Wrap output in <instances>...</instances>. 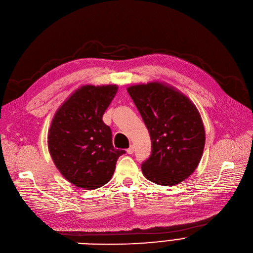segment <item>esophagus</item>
Listing matches in <instances>:
<instances>
[{"label": "esophagus", "instance_id": "1", "mask_svg": "<svg viewBox=\"0 0 253 253\" xmlns=\"http://www.w3.org/2000/svg\"><path fill=\"white\" fill-rule=\"evenodd\" d=\"M133 152H134V147H133L132 145H131V146L127 149V153H128V154H132Z\"/></svg>", "mask_w": 253, "mask_h": 253}]
</instances>
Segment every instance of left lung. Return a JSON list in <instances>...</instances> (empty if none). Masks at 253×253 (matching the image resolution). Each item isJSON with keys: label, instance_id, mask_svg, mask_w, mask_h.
<instances>
[{"label": "left lung", "instance_id": "left-lung-1", "mask_svg": "<svg viewBox=\"0 0 253 253\" xmlns=\"http://www.w3.org/2000/svg\"><path fill=\"white\" fill-rule=\"evenodd\" d=\"M146 127L152 152L141 163L145 177L171 186L187 179L201 161L205 129L195 105L187 97L159 83L127 89Z\"/></svg>", "mask_w": 253, "mask_h": 253}]
</instances>
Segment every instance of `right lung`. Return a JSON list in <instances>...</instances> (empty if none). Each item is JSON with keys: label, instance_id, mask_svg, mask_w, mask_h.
Masks as SVG:
<instances>
[{"label": "right lung", "instance_id": "add662e5", "mask_svg": "<svg viewBox=\"0 0 253 253\" xmlns=\"http://www.w3.org/2000/svg\"><path fill=\"white\" fill-rule=\"evenodd\" d=\"M118 91L113 85H84L54 115L48 131V149L60 172L86 190L105 185L125 154L113 146L112 130L102 117Z\"/></svg>", "mask_w": 253, "mask_h": 253}]
</instances>
